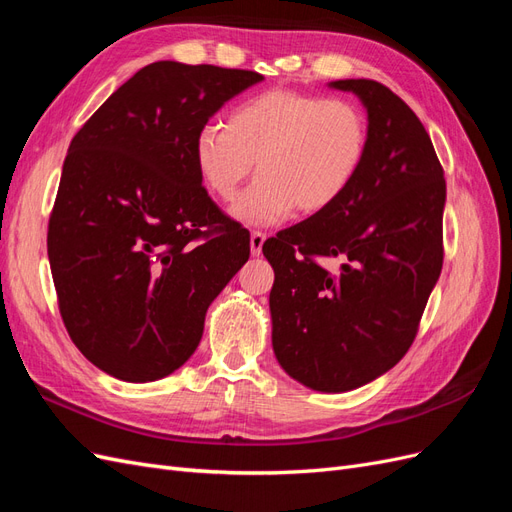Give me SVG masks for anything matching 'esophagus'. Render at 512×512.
I'll use <instances>...</instances> for the list:
<instances>
[{"label": "esophagus", "mask_w": 512, "mask_h": 512, "mask_svg": "<svg viewBox=\"0 0 512 512\" xmlns=\"http://www.w3.org/2000/svg\"><path fill=\"white\" fill-rule=\"evenodd\" d=\"M267 241V235L265 232L260 230H254L250 235V250H252V256H260L262 254V245H265Z\"/></svg>", "instance_id": "esophagus-1"}]
</instances>
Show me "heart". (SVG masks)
Segmentation results:
<instances>
[{
	"instance_id": "b5f03b06",
	"label": "heart",
	"mask_w": 512,
	"mask_h": 512,
	"mask_svg": "<svg viewBox=\"0 0 512 512\" xmlns=\"http://www.w3.org/2000/svg\"><path fill=\"white\" fill-rule=\"evenodd\" d=\"M367 145V119L356 104L271 89L232 108L226 126L207 123L196 136L194 164L207 190L230 203L256 162L260 177L232 215L271 226L297 207L314 215L337 205L359 177Z\"/></svg>"
}]
</instances>
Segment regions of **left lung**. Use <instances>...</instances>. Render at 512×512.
Returning a JSON list of instances; mask_svg holds the SVG:
<instances>
[{
    "mask_svg": "<svg viewBox=\"0 0 512 512\" xmlns=\"http://www.w3.org/2000/svg\"><path fill=\"white\" fill-rule=\"evenodd\" d=\"M367 111L359 177L331 209L262 245L275 271L271 342L290 378L346 393L408 352L442 271L444 170L412 108L369 79L331 81ZM314 255L344 257L331 276Z\"/></svg>",
    "mask_w": 512,
    "mask_h": 512,
    "instance_id": "obj_1",
    "label": "left lung"
}]
</instances>
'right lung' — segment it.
Segmentation results:
<instances>
[{"mask_svg": "<svg viewBox=\"0 0 512 512\" xmlns=\"http://www.w3.org/2000/svg\"><path fill=\"white\" fill-rule=\"evenodd\" d=\"M262 79L156 61L72 138L46 245L61 318L104 374H173L198 348L209 305L250 258V232L203 188L194 143L230 98Z\"/></svg>", "mask_w": 512, "mask_h": 512, "instance_id": "1", "label": "right lung"}]
</instances>
